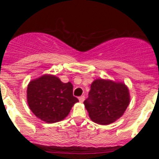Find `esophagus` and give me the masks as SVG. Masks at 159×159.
<instances>
[{"label": "esophagus", "mask_w": 159, "mask_h": 159, "mask_svg": "<svg viewBox=\"0 0 159 159\" xmlns=\"http://www.w3.org/2000/svg\"><path fill=\"white\" fill-rule=\"evenodd\" d=\"M84 96H80V97H78V99H79V101L81 102H83L84 101Z\"/></svg>", "instance_id": "obj_1"}]
</instances>
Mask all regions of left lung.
<instances>
[{
    "mask_svg": "<svg viewBox=\"0 0 159 159\" xmlns=\"http://www.w3.org/2000/svg\"><path fill=\"white\" fill-rule=\"evenodd\" d=\"M88 96L84 104L90 119L100 125H108L119 119L130 101L126 86L104 79L93 82Z\"/></svg>",
    "mask_w": 159,
    "mask_h": 159,
    "instance_id": "left-lung-1",
    "label": "left lung"
}]
</instances>
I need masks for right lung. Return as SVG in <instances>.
<instances>
[{"label": "right lung", "mask_w": 159, "mask_h": 159, "mask_svg": "<svg viewBox=\"0 0 159 159\" xmlns=\"http://www.w3.org/2000/svg\"><path fill=\"white\" fill-rule=\"evenodd\" d=\"M27 103L32 112L48 123L63 120L78 99L73 96V86L63 83L54 75H45L27 86Z\"/></svg>", "instance_id": "obj_1"}]
</instances>
